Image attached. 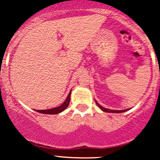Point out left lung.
<instances>
[{"label": "left lung", "instance_id": "left-lung-1", "mask_svg": "<svg viewBox=\"0 0 160 160\" xmlns=\"http://www.w3.org/2000/svg\"><path fill=\"white\" fill-rule=\"evenodd\" d=\"M96 102V104H98V107L100 108L103 111H105V112H108V113H122V112H125V111H126L127 110H122V111H115V110H110V109H108V108H105L102 107V106L100 105L99 104H98L97 101H95Z\"/></svg>", "mask_w": 160, "mask_h": 160}]
</instances>
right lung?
Instances as JSON below:
<instances>
[{"label": "right lung", "mask_w": 160, "mask_h": 160, "mask_svg": "<svg viewBox=\"0 0 160 160\" xmlns=\"http://www.w3.org/2000/svg\"><path fill=\"white\" fill-rule=\"evenodd\" d=\"M70 94H71V90L70 93L68 94V96H67L66 101H64L60 106H59V107L55 108H52V109H47V110H36V111L38 113H42V114H59V113L63 111L67 107H68L69 104H70Z\"/></svg>", "instance_id": "obj_1"}]
</instances>
